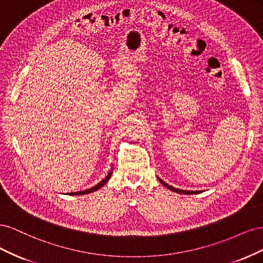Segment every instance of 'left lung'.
<instances>
[{
	"mask_svg": "<svg viewBox=\"0 0 263 263\" xmlns=\"http://www.w3.org/2000/svg\"><path fill=\"white\" fill-rule=\"evenodd\" d=\"M158 180L160 181V183L163 186L168 187L169 190L173 191V192H177V193H180V194H198V193H202V191H186V190H180V189H177L174 186H171V185L168 184V183H165L162 179H160L159 177H158Z\"/></svg>",
	"mask_w": 263,
	"mask_h": 263,
	"instance_id": "8db88e82",
	"label": "left lung"
}]
</instances>
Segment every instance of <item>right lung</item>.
I'll use <instances>...</instances> for the list:
<instances>
[{
	"mask_svg": "<svg viewBox=\"0 0 263 263\" xmlns=\"http://www.w3.org/2000/svg\"><path fill=\"white\" fill-rule=\"evenodd\" d=\"M112 173H113V168L110 169V171L108 172V174L107 176L103 179L101 182H99L97 185H94V186H92L91 189H87V190H84V191H79V192H71V193H66V194H68V195H84V194H89V193H92V192H94V191H97V190H99V189H101L103 185L104 184H106V182L109 180V178H110V176H112Z\"/></svg>",
	"mask_w": 263,
	"mask_h": 263,
	"instance_id": "1",
	"label": "right lung"
}]
</instances>
